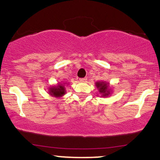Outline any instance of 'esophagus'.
<instances>
[{
  "label": "esophagus",
  "instance_id": "esophagus-1",
  "mask_svg": "<svg viewBox=\"0 0 160 160\" xmlns=\"http://www.w3.org/2000/svg\"><path fill=\"white\" fill-rule=\"evenodd\" d=\"M86 80H87V79H86V78H80V81L82 82H86Z\"/></svg>",
  "mask_w": 160,
  "mask_h": 160
}]
</instances>
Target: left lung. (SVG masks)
I'll use <instances>...</instances> for the list:
<instances>
[{
  "instance_id": "obj_1",
  "label": "left lung",
  "mask_w": 160,
  "mask_h": 160,
  "mask_svg": "<svg viewBox=\"0 0 160 160\" xmlns=\"http://www.w3.org/2000/svg\"><path fill=\"white\" fill-rule=\"evenodd\" d=\"M95 86L98 88L99 92L102 94V97H108L111 94V88L108 82L104 81H98L95 82Z\"/></svg>"
}]
</instances>
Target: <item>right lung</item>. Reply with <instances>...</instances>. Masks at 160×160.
<instances>
[{"instance_id":"right-lung-1","label":"right lung","mask_w":160,"mask_h":160,"mask_svg":"<svg viewBox=\"0 0 160 160\" xmlns=\"http://www.w3.org/2000/svg\"><path fill=\"white\" fill-rule=\"evenodd\" d=\"M49 93L56 98H60L65 94V87L63 84L58 83L57 86H52L49 89Z\"/></svg>"}]
</instances>
